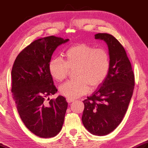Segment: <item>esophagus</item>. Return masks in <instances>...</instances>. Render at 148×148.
<instances>
[{
  "label": "esophagus",
  "instance_id": "obj_1",
  "mask_svg": "<svg viewBox=\"0 0 148 148\" xmlns=\"http://www.w3.org/2000/svg\"><path fill=\"white\" fill-rule=\"evenodd\" d=\"M74 101H75V100L73 99H71V98H66V101H67V102H68L69 103H73Z\"/></svg>",
  "mask_w": 148,
  "mask_h": 148
}]
</instances>
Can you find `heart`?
<instances>
[{"instance_id":"b5f03b06","label":"heart","mask_w":148,"mask_h":148,"mask_svg":"<svg viewBox=\"0 0 148 148\" xmlns=\"http://www.w3.org/2000/svg\"><path fill=\"white\" fill-rule=\"evenodd\" d=\"M110 60L105 49L81 43L72 45L65 53V61L54 57L49 63L51 74L57 81L67 77L71 69H76L77 79L66 82L60 87V92L69 98H77L87 93L92 88L102 83L108 74Z\"/></svg>"}]
</instances>
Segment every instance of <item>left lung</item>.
<instances>
[{"instance_id":"8db88e82","label":"left lung","mask_w":148,"mask_h":148,"mask_svg":"<svg viewBox=\"0 0 148 148\" xmlns=\"http://www.w3.org/2000/svg\"><path fill=\"white\" fill-rule=\"evenodd\" d=\"M95 38L106 43L110 66L104 82L83 101L82 119L90 134L104 136L114 131L122 121L132 97L135 77L125 49L114 36L97 33Z\"/></svg>"}]
</instances>
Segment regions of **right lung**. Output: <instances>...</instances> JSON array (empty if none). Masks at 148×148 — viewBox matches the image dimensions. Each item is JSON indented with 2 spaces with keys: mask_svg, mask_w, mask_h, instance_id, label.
I'll use <instances>...</instances> for the list:
<instances>
[{
  "mask_svg": "<svg viewBox=\"0 0 148 148\" xmlns=\"http://www.w3.org/2000/svg\"><path fill=\"white\" fill-rule=\"evenodd\" d=\"M69 40L54 36L34 40L17 56L11 71V92L17 111L25 126L40 137L56 136L64 122L65 98L58 95L49 102L45 99L58 91L49 68L52 55Z\"/></svg>",
  "mask_w": 148,
  "mask_h": 148,
  "instance_id": "add662e5",
  "label": "right lung"
}]
</instances>
